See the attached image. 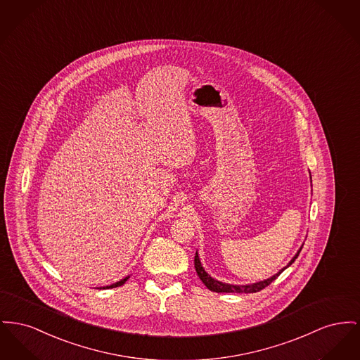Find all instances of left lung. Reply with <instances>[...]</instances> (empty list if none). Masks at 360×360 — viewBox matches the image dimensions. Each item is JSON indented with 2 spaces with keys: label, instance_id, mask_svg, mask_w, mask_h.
I'll return each instance as SVG.
<instances>
[{
  "label": "left lung",
  "instance_id": "obj_1",
  "mask_svg": "<svg viewBox=\"0 0 360 360\" xmlns=\"http://www.w3.org/2000/svg\"><path fill=\"white\" fill-rule=\"evenodd\" d=\"M302 250V249H300ZM300 250L296 253L295 257L290 261V264L287 266H290L300 253ZM285 266V268H287ZM194 268H195V272L198 277L201 278V281L207 285V288H210L213 292H236V294H252V292H258L261 290H264L265 287H268L272 281H275L276 278L278 277V275L285 269H281L278 274H276L275 276H272L271 278H266L264 281H258V283H254V284H249V285H233V284H226V283H221V281H217L214 278H212L211 276L208 275L204 268L201 266V262H200V258L195 253L194 255Z\"/></svg>",
  "mask_w": 360,
  "mask_h": 360
}]
</instances>
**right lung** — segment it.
Listing matches in <instances>:
<instances>
[{
  "label": "right lung",
  "instance_id": "obj_1",
  "mask_svg": "<svg viewBox=\"0 0 360 360\" xmlns=\"http://www.w3.org/2000/svg\"><path fill=\"white\" fill-rule=\"evenodd\" d=\"M127 278H129V276L125 277V278H122L121 281H117V283H114V284H111V285H108V287H103V288H114V287H120V285L125 284V281H127Z\"/></svg>",
  "mask_w": 360,
  "mask_h": 360
}]
</instances>
